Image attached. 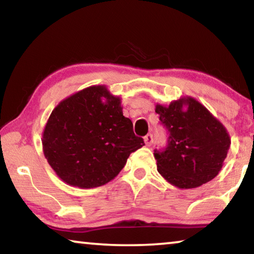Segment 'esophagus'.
I'll use <instances>...</instances> for the list:
<instances>
[{
  "instance_id": "obj_1",
  "label": "esophagus",
  "mask_w": 254,
  "mask_h": 254,
  "mask_svg": "<svg viewBox=\"0 0 254 254\" xmlns=\"http://www.w3.org/2000/svg\"><path fill=\"white\" fill-rule=\"evenodd\" d=\"M143 140H144V143H146L148 147H150L152 142H154V138H152V134H147L143 138Z\"/></svg>"
}]
</instances>
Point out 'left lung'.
Returning a JSON list of instances; mask_svg holds the SVG:
<instances>
[{
    "label": "left lung",
    "mask_w": 254,
    "mask_h": 254,
    "mask_svg": "<svg viewBox=\"0 0 254 254\" xmlns=\"http://www.w3.org/2000/svg\"><path fill=\"white\" fill-rule=\"evenodd\" d=\"M155 111L170 132L168 146L155 150L157 171L179 189H194L215 179L231 147L227 128L206 106L187 96Z\"/></svg>",
    "instance_id": "8db88e82"
}]
</instances>
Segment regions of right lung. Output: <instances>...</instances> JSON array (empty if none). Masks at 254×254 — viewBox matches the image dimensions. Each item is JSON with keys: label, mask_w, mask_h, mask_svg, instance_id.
Segmentation results:
<instances>
[{"label": "right lung", "mask_w": 254, "mask_h": 254, "mask_svg": "<svg viewBox=\"0 0 254 254\" xmlns=\"http://www.w3.org/2000/svg\"><path fill=\"white\" fill-rule=\"evenodd\" d=\"M120 96L105 84L61 100L43 131V152L63 182L80 189L102 187L122 171L131 152L144 146L123 115Z\"/></svg>", "instance_id": "add662e5"}]
</instances>
